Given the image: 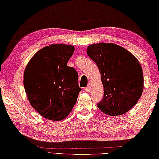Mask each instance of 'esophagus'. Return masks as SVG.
Listing matches in <instances>:
<instances>
[{
  "instance_id": "34e87169",
  "label": "esophagus",
  "mask_w": 159,
  "mask_h": 159,
  "mask_svg": "<svg viewBox=\"0 0 159 159\" xmlns=\"http://www.w3.org/2000/svg\"><path fill=\"white\" fill-rule=\"evenodd\" d=\"M90 89H91V85H90V84H88L87 87L84 88V90L86 91V92H90Z\"/></svg>"
}]
</instances>
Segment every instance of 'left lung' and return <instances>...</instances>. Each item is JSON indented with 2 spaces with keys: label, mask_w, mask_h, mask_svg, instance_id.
<instances>
[{
  "label": "left lung",
  "mask_w": 159,
  "mask_h": 159,
  "mask_svg": "<svg viewBox=\"0 0 159 159\" xmlns=\"http://www.w3.org/2000/svg\"><path fill=\"white\" fill-rule=\"evenodd\" d=\"M87 53L98 66L103 87V98L98 108L111 116L127 113L137 103L144 89L142 67L138 60L113 43L91 44Z\"/></svg>",
  "instance_id": "left-lung-1"
}]
</instances>
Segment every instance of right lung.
Returning a JSON list of instances; mask_svg holds the SVG:
<instances>
[{"mask_svg":"<svg viewBox=\"0 0 159 159\" xmlns=\"http://www.w3.org/2000/svg\"><path fill=\"white\" fill-rule=\"evenodd\" d=\"M75 47L51 44L36 52L24 72V87L29 102L44 118L61 121L76 103L81 89L78 74L67 66Z\"/></svg>","mask_w":159,"mask_h":159,"instance_id":"right-lung-1","label":"right lung"}]
</instances>
